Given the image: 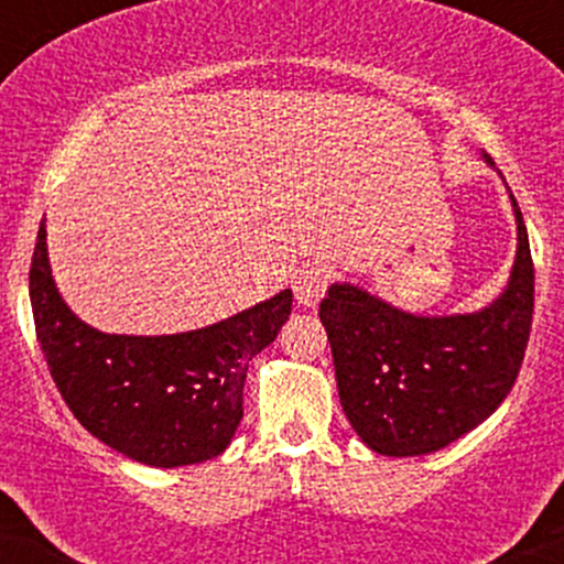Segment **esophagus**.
Wrapping results in <instances>:
<instances>
[{
  "instance_id": "34e87169",
  "label": "esophagus",
  "mask_w": 564,
  "mask_h": 564,
  "mask_svg": "<svg viewBox=\"0 0 564 564\" xmlns=\"http://www.w3.org/2000/svg\"><path fill=\"white\" fill-rule=\"evenodd\" d=\"M329 268L326 264H307L300 270L294 281V296L302 307H318L329 286Z\"/></svg>"
}]
</instances>
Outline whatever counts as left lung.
<instances>
[{
  "instance_id": "8db88e82",
  "label": "left lung",
  "mask_w": 564,
  "mask_h": 564,
  "mask_svg": "<svg viewBox=\"0 0 564 564\" xmlns=\"http://www.w3.org/2000/svg\"><path fill=\"white\" fill-rule=\"evenodd\" d=\"M509 197L517 259L492 305L466 315H414L350 283H332L321 302L339 404L375 453H436L485 423L513 388L533 326L535 270L522 212Z\"/></svg>"
}]
</instances>
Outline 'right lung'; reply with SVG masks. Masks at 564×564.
Here are the masks:
<instances>
[{"label":"right lung","mask_w":564,"mask_h":564,"mask_svg":"<svg viewBox=\"0 0 564 564\" xmlns=\"http://www.w3.org/2000/svg\"><path fill=\"white\" fill-rule=\"evenodd\" d=\"M31 313L55 386L98 442L154 468L221 455L243 417L249 361L292 313V289L206 329L133 337L79 321L55 289L42 219L29 272Z\"/></svg>","instance_id":"obj_1"}]
</instances>
